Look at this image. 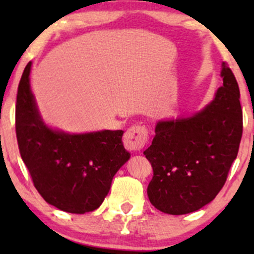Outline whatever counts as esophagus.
I'll return each mask as SVG.
<instances>
[{
	"label": "esophagus",
	"instance_id": "1",
	"mask_svg": "<svg viewBox=\"0 0 254 254\" xmlns=\"http://www.w3.org/2000/svg\"><path fill=\"white\" fill-rule=\"evenodd\" d=\"M148 135L147 127L143 125H133L127 129L124 135V145L130 151H139L147 144Z\"/></svg>",
	"mask_w": 254,
	"mask_h": 254
}]
</instances>
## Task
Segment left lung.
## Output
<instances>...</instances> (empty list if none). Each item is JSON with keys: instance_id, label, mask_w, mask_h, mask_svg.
Returning a JSON list of instances; mask_svg holds the SVG:
<instances>
[{"instance_id": "8db88e82", "label": "left lung", "mask_w": 254, "mask_h": 254, "mask_svg": "<svg viewBox=\"0 0 254 254\" xmlns=\"http://www.w3.org/2000/svg\"><path fill=\"white\" fill-rule=\"evenodd\" d=\"M222 87L199 112L160 121L144 155L154 176L150 203L170 215L199 210L223 188L243 136L240 90L234 74L222 63Z\"/></svg>"}]
</instances>
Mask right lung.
I'll return each mask as SVG.
<instances>
[{"mask_svg": "<svg viewBox=\"0 0 254 254\" xmlns=\"http://www.w3.org/2000/svg\"><path fill=\"white\" fill-rule=\"evenodd\" d=\"M30 62L17 87L15 129L20 155L34 188L60 210L98 209L119 168L130 159L123 130L66 133L44 123L30 84Z\"/></svg>", "mask_w": 254, "mask_h": 254, "instance_id": "add662e5", "label": "right lung"}]
</instances>
